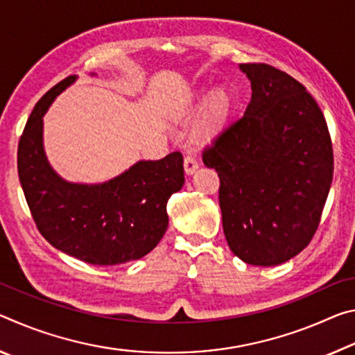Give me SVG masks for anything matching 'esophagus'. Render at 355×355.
Listing matches in <instances>:
<instances>
[{
    "label": "esophagus",
    "instance_id": "obj_1",
    "mask_svg": "<svg viewBox=\"0 0 355 355\" xmlns=\"http://www.w3.org/2000/svg\"><path fill=\"white\" fill-rule=\"evenodd\" d=\"M196 168H198V162L193 155H185L184 159V170L187 174H193L196 171Z\"/></svg>",
    "mask_w": 355,
    "mask_h": 355
}]
</instances>
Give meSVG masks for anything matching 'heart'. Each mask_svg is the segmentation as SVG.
Wrapping results in <instances>:
<instances>
[{"label": "heart", "instance_id": "b5f03b06", "mask_svg": "<svg viewBox=\"0 0 355 355\" xmlns=\"http://www.w3.org/2000/svg\"><path fill=\"white\" fill-rule=\"evenodd\" d=\"M196 101H198V105L206 101V94L200 92L196 96ZM232 108V101L231 96L225 89H218L214 92V94L209 97L205 118H202V123L198 129V135L202 139L212 138L216 133L223 129L226 121L230 118Z\"/></svg>", "mask_w": 355, "mask_h": 355}]
</instances>
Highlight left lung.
<instances>
[{"instance_id": "left-lung-1", "label": "left lung", "mask_w": 355, "mask_h": 355, "mask_svg": "<svg viewBox=\"0 0 355 355\" xmlns=\"http://www.w3.org/2000/svg\"><path fill=\"white\" fill-rule=\"evenodd\" d=\"M252 83L245 113L205 149L220 178L231 252L277 266L309 245L334 178L327 123L305 86L267 64H239Z\"/></svg>"}]
</instances>
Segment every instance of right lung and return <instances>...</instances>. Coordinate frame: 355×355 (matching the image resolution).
I'll return each mask as SVG.
<instances>
[{
  "label": "right lung",
  "instance_id": "obj_1",
  "mask_svg": "<svg viewBox=\"0 0 355 355\" xmlns=\"http://www.w3.org/2000/svg\"><path fill=\"white\" fill-rule=\"evenodd\" d=\"M77 80L71 75L36 103L19 143V178L31 216L46 241L62 253L94 266L143 258L168 228L166 202L184 185V159L171 153L139 160L102 184L69 182L49 164L44 114Z\"/></svg>",
  "mask_w": 355,
  "mask_h": 355
}]
</instances>
